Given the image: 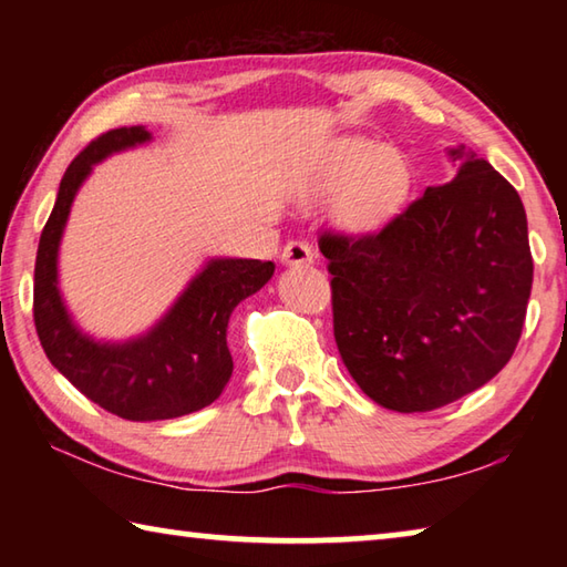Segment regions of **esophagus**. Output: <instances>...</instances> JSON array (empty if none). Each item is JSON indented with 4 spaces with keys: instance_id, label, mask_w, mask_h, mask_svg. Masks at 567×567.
<instances>
[{
    "instance_id": "34e87169",
    "label": "esophagus",
    "mask_w": 567,
    "mask_h": 567,
    "mask_svg": "<svg viewBox=\"0 0 567 567\" xmlns=\"http://www.w3.org/2000/svg\"><path fill=\"white\" fill-rule=\"evenodd\" d=\"M315 260V249L302 243V239H292V243H287V247L282 249V262L285 265H310Z\"/></svg>"
}]
</instances>
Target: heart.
<instances>
[{"mask_svg": "<svg viewBox=\"0 0 567 567\" xmlns=\"http://www.w3.org/2000/svg\"><path fill=\"white\" fill-rule=\"evenodd\" d=\"M405 157L392 147L350 142L307 185L310 199H342V217L354 227L375 225L408 189Z\"/></svg>", "mask_w": 567, "mask_h": 567, "instance_id": "1", "label": "heart"}]
</instances>
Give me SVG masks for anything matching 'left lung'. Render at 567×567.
Returning a JSON list of instances; mask_svg holds the SVG:
<instances>
[{"label":"left lung","instance_id":"1","mask_svg":"<svg viewBox=\"0 0 567 567\" xmlns=\"http://www.w3.org/2000/svg\"><path fill=\"white\" fill-rule=\"evenodd\" d=\"M455 179L375 233H324L332 328L364 395L427 412L483 388L513 358L533 287L527 219L487 159L450 150Z\"/></svg>","mask_w":567,"mask_h":567}]
</instances>
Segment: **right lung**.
Instances as JSON below:
<instances>
[{"label": "right lung", "instance_id": "1", "mask_svg": "<svg viewBox=\"0 0 567 567\" xmlns=\"http://www.w3.org/2000/svg\"><path fill=\"white\" fill-rule=\"evenodd\" d=\"M145 142V127L110 130L72 159L42 229L34 265V328L47 358L84 398L132 422L189 415L223 395L233 375L229 315L275 272L272 262L217 257L142 338L114 344L80 332L56 287V252L70 207L97 162Z\"/></svg>", "mask_w": 567, "mask_h": 567}]
</instances>
